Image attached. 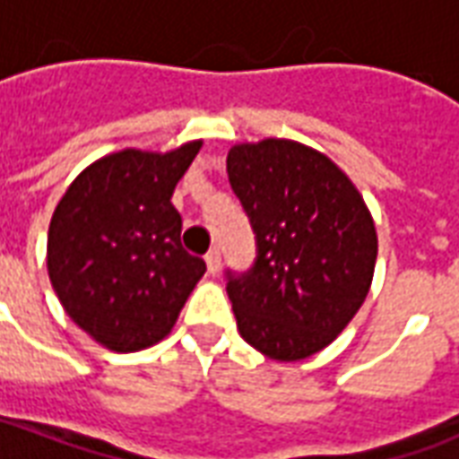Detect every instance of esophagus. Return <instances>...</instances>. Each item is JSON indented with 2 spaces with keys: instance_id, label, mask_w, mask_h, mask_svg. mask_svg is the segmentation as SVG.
Here are the masks:
<instances>
[{
  "instance_id": "obj_1",
  "label": "esophagus",
  "mask_w": 459,
  "mask_h": 459,
  "mask_svg": "<svg viewBox=\"0 0 459 459\" xmlns=\"http://www.w3.org/2000/svg\"><path fill=\"white\" fill-rule=\"evenodd\" d=\"M206 268H209L211 275H219L221 270V253L219 248H213L206 253Z\"/></svg>"
}]
</instances>
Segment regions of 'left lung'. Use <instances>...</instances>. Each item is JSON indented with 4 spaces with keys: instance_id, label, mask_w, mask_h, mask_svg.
Returning <instances> with one entry per match:
<instances>
[{
    "instance_id": "left-lung-1",
    "label": "left lung",
    "mask_w": 459,
    "mask_h": 459,
    "mask_svg": "<svg viewBox=\"0 0 459 459\" xmlns=\"http://www.w3.org/2000/svg\"><path fill=\"white\" fill-rule=\"evenodd\" d=\"M226 169L258 240L248 275L229 273L240 337L275 361L317 354L368 295L378 253L371 211L354 181L302 142H240Z\"/></svg>"
}]
</instances>
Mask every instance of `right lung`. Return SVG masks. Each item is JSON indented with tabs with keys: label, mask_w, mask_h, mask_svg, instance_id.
Segmentation results:
<instances>
[{
	"label": "right lung",
	"mask_w": 459,
	"mask_h": 459,
	"mask_svg": "<svg viewBox=\"0 0 459 459\" xmlns=\"http://www.w3.org/2000/svg\"><path fill=\"white\" fill-rule=\"evenodd\" d=\"M201 140L120 150L88 164L56 204L46 265L65 315L98 344L130 354L169 334L206 263L181 248L171 194Z\"/></svg>",
	"instance_id": "obj_1"
}]
</instances>
